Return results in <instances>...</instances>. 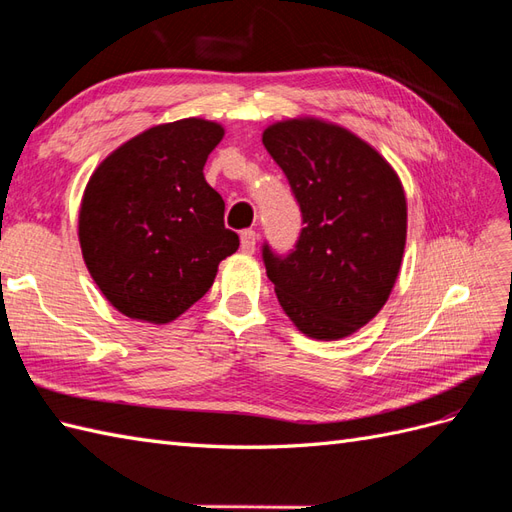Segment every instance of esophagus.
<instances>
[{
	"label": "esophagus",
	"mask_w": 512,
	"mask_h": 512,
	"mask_svg": "<svg viewBox=\"0 0 512 512\" xmlns=\"http://www.w3.org/2000/svg\"><path fill=\"white\" fill-rule=\"evenodd\" d=\"M240 246H242V253L246 255H253L255 253V246H257V233L253 229H246L240 235Z\"/></svg>",
	"instance_id": "34e87169"
}]
</instances>
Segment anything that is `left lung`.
I'll list each match as a JSON object with an SVG mask.
<instances>
[{
	"label": "left lung",
	"mask_w": 512,
	"mask_h": 512,
	"mask_svg": "<svg viewBox=\"0 0 512 512\" xmlns=\"http://www.w3.org/2000/svg\"><path fill=\"white\" fill-rule=\"evenodd\" d=\"M264 147L303 212L296 251L264 246L268 279L296 329L344 339L383 309L406 244V196L396 170L350 129L313 116L264 129Z\"/></svg>",
	"instance_id": "8db88e82"
}]
</instances>
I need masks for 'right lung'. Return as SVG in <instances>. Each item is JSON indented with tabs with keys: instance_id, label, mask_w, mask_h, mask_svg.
<instances>
[{
	"instance_id": "add662e5",
	"label": "right lung",
	"mask_w": 512,
	"mask_h": 512,
	"mask_svg": "<svg viewBox=\"0 0 512 512\" xmlns=\"http://www.w3.org/2000/svg\"><path fill=\"white\" fill-rule=\"evenodd\" d=\"M225 127L181 119L149 127L90 175L80 207L84 264L123 316L168 324L212 287L238 251L225 201L203 175Z\"/></svg>"
}]
</instances>
